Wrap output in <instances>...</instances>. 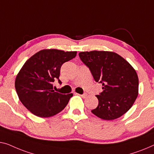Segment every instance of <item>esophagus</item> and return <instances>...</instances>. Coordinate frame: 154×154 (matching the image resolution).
Here are the masks:
<instances>
[{
	"instance_id": "1",
	"label": "esophagus",
	"mask_w": 154,
	"mask_h": 154,
	"mask_svg": "<svg viewBox=\"0 0 154 154\" xmlns=\"http://www.w3.org/2000/svg\"><path fill=\"white\" fill-rule=\"evenodd\" d=\"M77 95H80L81 96V97H87V94L86 93H84V94H82V95H80V94H79V93H76Z\"/></svg>"
}]
</instances>
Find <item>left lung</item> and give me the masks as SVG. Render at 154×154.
Wrapping results in <instances>:
<instances>
[{
	"mask_svg": "<svg viewBox=\"0 0 154 154\" xmlns=\"http://www.w3.org/2000/svg\"><path fill=\"white\" fill-rule=\"evenodd\" d=\"M79 56L95 82L103 86V91L96 95L99 104L92 113L105 120H115L127 113L138 95V77L132 66L113 52H81Z\"/></svg>",
	"mask_w": 154,
	"mask_h": 154,
	"instance_id": "1",
	"label": "left lung"
}]
</instances>
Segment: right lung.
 <instances>
[{
	"label": "right lung",
	"instance_id": "1",
	"mask_svg": "<svg viewBox=\"0 0 154 154\" xmlns=\"http://www.w3.org/2000/svg\"><path fill=\"white\" fill-rule=\"evenodd\" d=\"M76 55V51L45 49L26 61L16 77L15 88L20 101L32 113L49 118L66 106L72 93L54 92L52 83L57 79L61 84L59 79L61 66Z\"/></svg>",
	"mask_w": 154,
	"mask_h": 154
}]
</instances>
